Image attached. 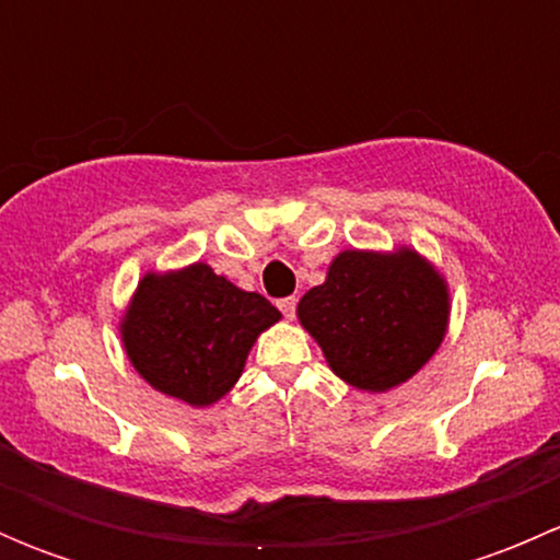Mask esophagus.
I'll list each match as a JSON object with an SVG mask.
<instances>
[{"label":"esophagus","instance_id":"esophagus-1","mask_svg":"<svg viewBox=\"0 0 560 560\" xmlns=\"http://www.w3.org/2000/svg\"><path fill=\"white\" fill-rule=\"evenodd\" d=\"M279 308H281V314L287 316V319H292V316H295L298 301H295V298H281V301H279Z\"/></svg>","mask_w":560,"mask_h":560}]
</instances>
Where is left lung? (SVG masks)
Listing matches in <instances>:
<instances>
[{
	"label": "left lung",
	"mask_w": 560,
	"mask_h": 560,
	"mask_svg": "<svg viewBox=\"0 0 560 560\" xmlns=\"http://www.w3.org/2000/svg\"><path fill=\"white\" fill-rule=\"evenodd\" d=\"M444 279L411 248L343 252L298 303L330 369L360 389H389L431 360L447 330Z\"/></svg>",
	"instance_id": "obj_1"
}]
</instances>
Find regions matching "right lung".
Here are the masks:
<instances>
[{
  "label": "right lung",
  "mask_w": 560,
  "mask_h": 560,
  "mask_svg": "<svg viewBox=\"0 0 560 560\" xmlns=\"http://www.w3.org/2000/svg\"><path fill=\"white\" fill-rule=\"evenodd\" d=\"M279 308L244 292L208 265L145 276L121 325L138 374L160 393L208 406L238 382L254 338Z\"/></svg>",
  "instance_id": "add662e5"
}]
</instances>
